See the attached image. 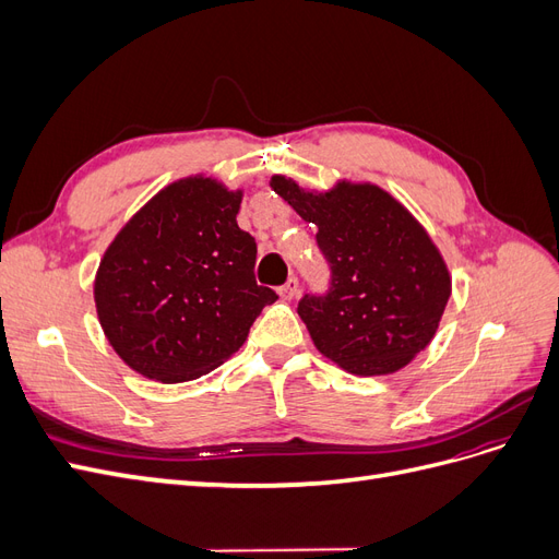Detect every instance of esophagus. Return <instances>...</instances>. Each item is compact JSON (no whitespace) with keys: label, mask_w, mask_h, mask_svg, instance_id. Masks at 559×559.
<instances>
[{"label":"esophagus","mask_w":559,"mask_h":559,"mask_svg":"<svg viewBox=\"0 0 559 559\" xmlns=\"http://www.w3.org/2000/svg\"><path fill=\"white\" fill-rule=\"evenodd\" d=\"M298 289H300L298 280H296V277H289V280H286L284 286H280V296H282V300H294V298L298 296Z\"/></svg>","instance_id":"obj_1"}]
</instances>
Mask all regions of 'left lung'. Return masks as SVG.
I'll return each instance as SVG.
<instances>
[{
	"label": "left lung",
	"mask_w": 559,
	"mask_h": 559,
	"mask_svg": "<svg viewBox=\"0 0 559 559\" xmlns=\"http://www.w3.org/2000/svg\"><path fill=\"white\" fill-rule=\"evenodd\" d=\"M270 189L319 228V249L331 263V292L298 302L314 347L361 378L408 366L433 341L452 294L427 228L370 181L337 179L317 191L273 175Z\"/></svg>",
	"instance_id": "obj_1"
}]
</instances>
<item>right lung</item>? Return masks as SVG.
Here are the masks:
<instances>
[{"label": "right lung", "mask_w": 559, "mask_h": 559, "mask_svg": "<svg viewBox=\"0 0 559 559\" xmlns=\"http://www.w3.org/2000/svg\"><path fill=\"white\" fill-rule=\"evenodd\" d=\"M242 189L207 175L167 183L105 249L93 296L107 343L134 373L189 382L238 352L277 294L253 277Z\"/></svg>", "instance_id": "obj_1"}]
</instances>
